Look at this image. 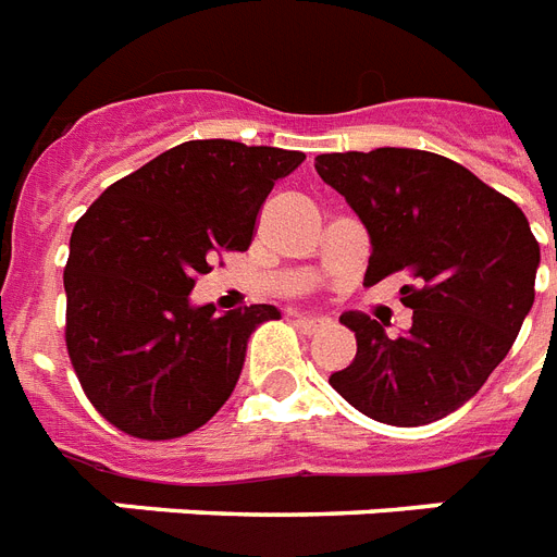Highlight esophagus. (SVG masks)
Instances as JSON below:
<instances>
[{"mask_svg":"<svg viewBox=\"0 0 557 557\" xmlns=\"http://www.w3.org/2000/svg\"><path fill=\"white\" fill-rule=\"evenodd\" d=\"M295 326L300 332H318L326 326V318H314V314H295Z\"/></svg>","mask_w":557,"mask_h":557,"instance_id":"1","label":"esophagus"}]
</instances>
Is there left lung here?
Listing matches in <instances>:
<instances>
[{
  "label": "left lung",
  "mask_w": 557,
  "mask_h": 557,
  "mask_svg": "<svg viewBox=\"0 0 557 557\" xmlns=\"http://www.w3.org/2000/svg\"><path fill=\"white\" fill-rule=\"evenodd\" d=\"M314 170L364 222L367 283L396 271L413 280L401 286L413 326L398 338L370 314H341L358 352L330 384L356 410L396 428L454 413L509 356L535 304L541 245L523 210L436 152H323Z\"/></svg>",
  "instance_id": "left-lung-1"
}]
</instances>
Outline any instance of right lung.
<instances>
[{
    "instance_id": "1",
    "label": "right lung",
    "mask_w": 557,
    "mask_h": 557,
    "mask_svg": "<svg viewBox=\"0 0 557 557\" xmlns=\"http://www.w3.org/2000/svg\"><path fill=\"white\" fill-rule=\"evenodd\" d=\"M304 152L185 141L100 193L69 243L65 347L86 396L138 440H176L225 405L251 332L280 318L257 304L219 314L190 292L219 251H248L274 182Z\"/></svg>"
}]
</instances>
